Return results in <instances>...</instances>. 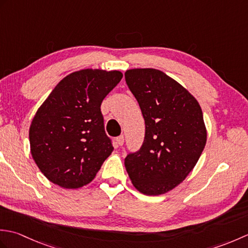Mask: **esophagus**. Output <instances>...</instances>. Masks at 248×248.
Masks as SVG:
<instances>
[{
    "label": "esophagus",
    "instance_id": "1",
    "mask_svg": "<svg viewBox=\"0 0 248 248\" xmlns=\"http://www.w3.org/2000/svg\"><path fill=\"white\" fill-rule=\"evenodd\" d=\"M124 135H120V136H118L117 139H116V143H117L119 146H123L124 145Z\"/></svg>",
    "mask_w": 248,
    "mask_h": 248
}]
</instances>
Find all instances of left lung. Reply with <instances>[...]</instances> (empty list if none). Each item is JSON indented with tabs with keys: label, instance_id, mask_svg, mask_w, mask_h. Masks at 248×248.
<instances>
[{
	"label": "left lung",
	"instance_id": "left-lung-1",
	"mask_svg": "<svg viewBox=\"0 0 248 248\" xmlns=\"http://www.w3.org/2000/svg\"><path fill=\"white\" fill-rule=\"evenodd\" d=\"M145 119V140L124 166L135 188L149 196L179 186L196 165L207 141L197 100L177 81L152 68L124 73Z\"/></svg>",
	"mask_w": 248,
	"mask_h": 248
}]
</instances>
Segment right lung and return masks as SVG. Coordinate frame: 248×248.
Returning <instances> with one entry per match:
<instances>
[{"instance_id":"right-lung-1","label":"right lung","mask_w":248,"mask_h":248,"mask_svg":"<svg viewBox=\"0 0 248 248\" xmlns=\"http://www.w3.org/2000/svg\"><path fill=\"white\" fill-rule=\"evenodd\" d=\"M121 78L117 70L72 72L37 110L29 133L31 154L51 182L64 188L86 186L112 154L100 107Z\"/></svg>"}]
</instances>
